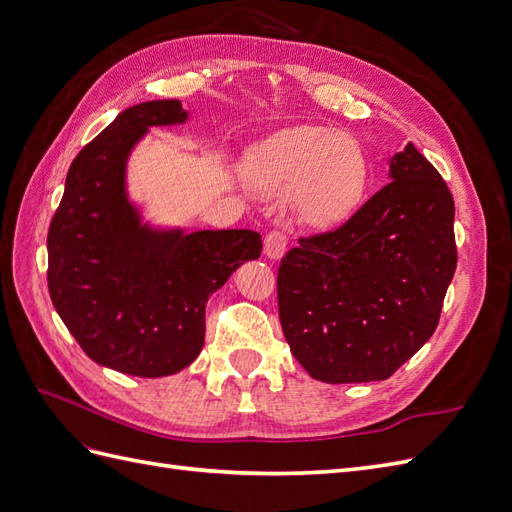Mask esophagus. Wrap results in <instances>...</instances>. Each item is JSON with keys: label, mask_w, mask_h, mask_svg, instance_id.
I'll return each mask as SVG.
<instances>
[{"label": "esophagus", "mask_w": 512, "mask_h": 512, "mask_svg": "<svg viewBox=\"0 0 512 512\" xmlns=\"http://www.w3.org/2000/svg\"><path fill=\"white\" fill-rule=\"evenodd\" d=\"M286 245H288L286 232L280 230V228H275V230H271L269 235L265 237V254H267L269 258H273V260L282 258L284 252H286Z\"/></svg>", "instance_id": "obj_1"}]
</instances>
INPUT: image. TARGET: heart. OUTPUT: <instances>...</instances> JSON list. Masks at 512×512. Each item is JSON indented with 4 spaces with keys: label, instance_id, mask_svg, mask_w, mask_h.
<instances>
[{
    "label": "heart",
    "instance_id": "1",
    "mask_svg": "<svg viewBox=\"0 0 512 512\" xmlns=\"http://www.w3.org/2000/svg\"><path fill=\"white\" fill-rule=\"evenodd\" d=\"M243 179L265 196L290 192L297 218L331 228L350 218L367 190L369 164L352 136L324 126H294L250 149Z\"/></svg>",
    "mask_w": 512,
    "mask_h": 512
}]
</instances>
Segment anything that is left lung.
Listing matches in <instances>:
<instances>
[{
	"label": "left lung",
	"mask_w": 512,
	"mask_h": 512,
	"mask_svg": "<svg viewBox=\"0 0 512 512\" xmlns=\"http://www.w3.org/2000/svg\"><path fill=\"white\" fill-rule=\"evenodd\" d=\"M389 177L346 224L301 237L277 269L284 337L320 382L391 378L438 327L457 267L455 200L412 143Z\"/></svg>",
	"instance_id": "1"
}]
</instances>
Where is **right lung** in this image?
Returning a JSON list of instances; mask_svg holds the SVG:
<instances>
[{"instance_id": "right-lung-1", "label": "right lung", "mask_w": 512, "mask_h": 512, "mask_svg": "<svg viewBox=\"0 0 512 512\" xmlns=\"http://www.w3.org/2000/svg\"><path fill=\"white\" fill-rule=\"evenodd\" d=\"M188 119L179 100L126 108L70 164L49 228V292L91 361L162 378L205 344V305L245 260L254 230H160L141 222L126 192L130 151L153 126Z\"/></svg>"}]
</instances>
